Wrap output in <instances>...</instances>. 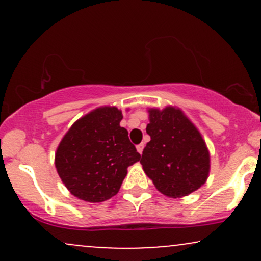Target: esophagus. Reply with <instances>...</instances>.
Instances as JSON below:
<instances>
[{
  "label": "esophagus",
  "mask_w": 261,
  "mask_h": 261,
  "mask_svg": "<svg viewBox=\"0 0 261 261\" xmlns=\"http://www.w3.org/2000/svg\"><path fill=\"white\" fill-rule=\"evenodd\" d=\"M136 148H137V152H139L140 154H142V151H143V148H145V145H143V143H140V145L136 146Z\"/></svg>",
  "instance_id": "esophagus-1"
}]
</instances>
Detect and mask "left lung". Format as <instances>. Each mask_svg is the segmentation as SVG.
Segmentation results:
<instances>
[{
    "instance_id": "obj_1",
    "label": "left lung",
    "mask_w": 261,
    "mask_h": 261,
    "mask_svg": "<svg viewBox=\"0 0 261 261\" xmlns=\"http://www.w3.org/2000/svg\"><path fill=\"white\" fill-rule=\"evenodd\" d=\"M141 164L154 187L169 197H181L205 184L210 153L197 128L180 109H149Z\"/></svg>"
}]
</instances>
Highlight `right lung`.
Returning a JSON list of instances; mask_svg holds the SVG:
<instances>
[{"instance_id":"obj_1","label":"right lung","mask_w":261,"mask_h":261,"mask_svg":"<svg viewBox=\"0 0 261 261\" xmlns=\"http://www.w3.org/2000/svg\"><path fill=\"white\" fill-rule=\"evenodd\" d=\"M121 119L118 108H98L74 122L61 140L55 166L72 195L88 202L109 200L118 194L127 167L140 161Z\"/></svg>"}]
</instances>
